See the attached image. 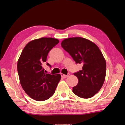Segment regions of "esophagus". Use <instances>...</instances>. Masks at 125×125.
<instances>
[{
	"instance_id": "esophagus-1",
	"label": "esophagus",
	"mask_w": 125,
	"mask_h": 125,
	"mask_svg": "<svg viewBox=\"0 0 125 125\" xmlns=\"http://www.w3.org/2000/svg\"><path fill=\"white\" fill-rule=\"evenodd\" d=\"M69 73H68V74L67 75H66V74H62V73H61V77L62 78H66L67 77H68L69 76Z\"/></svg>"
}]
</instances>
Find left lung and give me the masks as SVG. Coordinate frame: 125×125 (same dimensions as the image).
Segmentation results:
<instances>
[{
	"mask_svg": "<svg viewBox=\"0 0 125 125\" xmlns=\"http://www.w3.org/2000/svg\"><path fill=\"white\" fill-rule=\"evenodd\" d=\"M61 45L76 64L83 65L81 71L74 73L78 83L73 87V93L83 98H91L105 81L106 64L103 54L94 43L82 37L66 39Z\"/></svg>",
	"mask_w": 125,
	"mask_h": 125,
	"instance_id": "1",
	"label": "left lung"
}]
</instances>
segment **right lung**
Returning <instances> with one entry per match:
<instances>
[{
	"label": "right lung",
	"instance_id": "1",
	"mask_svg": "<svg viewBox=\"0 0 125 125\" xmlns=\"http://www.w3.org/2000/svg\"><path fill=\"white\" fill-rule=\"evenodd\" d=\"M59 42L56 39L42 37L25 45L18 61L20 83L25 93L36 101H45L54 93L61 75L46 73L43 64L49 51ZM47 65L51 67L49 63Z\"/></svg>",
	"mask_w": 125,
	"mask_h": 125
}]
</instances>
